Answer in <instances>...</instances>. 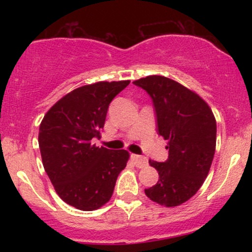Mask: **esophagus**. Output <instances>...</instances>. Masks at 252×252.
I'll list each match as a JSON object with an SVG mask.
<instances>
[{
    "label": "esophagus",
    "mask_w": 252,
    "mask_h": 252,
    "mask_svg": "<svg viewBox=\"0 0 252 252\" xmlns=\"http://www.w3.org/2000/svg\"><path fill=\"white\" fill-rule=\"evenodd\" d=\"M131 160L134 161L135 166L138 167V168H143V167H146L147 164H148V160H147L146 158H143V156H140V155L131 154Z\"/></svg>",
    "instance_id": "obj_1"
}]
</instances>
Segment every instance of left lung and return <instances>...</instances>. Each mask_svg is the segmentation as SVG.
<instances>
[{"mask_svg": "<svg viewBox=\"0 0 252 252\" xmlns=\"http://www.w3.org/2000/svg\"><path fill=\"white\" fill-rule=\"evenodd\" d=\"M134 84L152 97L158 134L169 149L166 162L149 160L158 181L144 193L161 206H179L198 192L210 172L216 152L215 115L198 94L170 78L155 74Z\"/></svg>", "mask_w": 252, "mask_h": 252, "instance_id": "1", "label": "left lung"}]
</instances>
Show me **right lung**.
Here are the masks:
<instances>
[{"instance_id": "add662e5", "label": "right lung", "mask_w": 252, "mask_h": 252, "mask_svg": "<svg viewBox=\"0 0 252 252\" xmlns=\"http://www.w3.org/2000/svg\"><path fill=\"white\" fill-rule=\"evenodd\" d=\"M130 80L97 82L60 98L39 128L42 164L57 194L66 204L94 211L111 199L129 153L92 144L99 137L109 104Z\"/></svg>"}]
</instances>
